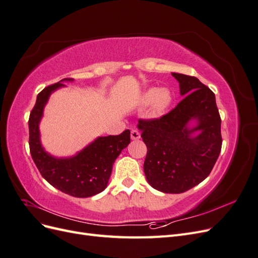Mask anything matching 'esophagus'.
<instances>
[{
  "instance_id": "34e87169",
  "label": "esophagus",
  "mask_w": 258,
  "mask_h": 258,
  "mask_svg": "<svg viewBox=\"0 0 258 258\" xmlns=\"http://www.w3.org/2000/svg\"><path fill=\"white\" fill-rule=\"evenodd\" d=\"M140 138H141V134L136 129H132L131 130V139L132 140H139Z\"/></svg>"
}]
</instances>
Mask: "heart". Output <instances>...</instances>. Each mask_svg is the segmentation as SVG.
I'll list each match as a JSON object with an SVG mask.
<instances>
[{
  "mask_svg": "<svg viewBox=\"0 0 258 258\" xmlns=\"http://www.w3.org/2000/svg\"><path fill=\"white\" fill-rule=\"evenodd\" d=\"M173 96L168 88H150L141 97V104L147 106L152 104L153 115H161L172 104Z\"/></svg>",
  "mask_w": 258,
  "mask_h": 258,
  "instance_id": "b5f03b06",
  "label": "heart"
}]
</instances>
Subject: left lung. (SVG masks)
Instances as JSON below:
<instances>
[{"instance_id":"1","label":"left lung","mask_w":258,"mask_h":258,"mask_svg":"<svg viewBox=\"0 0 258 258\" xmlns=\"http://www.w3.org/2000/svg\"><path fill=\"white\" fill-rule=\"evenodd\" d=\"M185 96L160 118L139 119L147 154L144 173L153 188L181 194L201 183L212 171L222 148L221 116L215 95L197 77L172 73ZM198 120L190 130L188 122ZM200 131L197 137H191Z\"/></svg>"}]
</instances>
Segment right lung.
Segmentation results:
<instances>
[{
    "instance_id": "right-lung-1",
    "label": "right lung",
    "mask_w": 258,
    "mask_h": 258,
    "mask_svg": "<svg viewBox=\"0 0 258 258\" xmlns=\"http://www.w3.org/2000/svg\"><path fill=\"white\" fill-rule=\"evenodd\" d=\"M63 81L72 82L73 79L61 82ZM61 82L48 86L37 95L29 117L30 153L42 176L54 188L70 196L87 198L106 188L114 161L130 143V130L118 136L100 137L70 158H56L46 153L40 141L38 123L51 92L64 86Z\"/></svg>"
}]
</instances>
